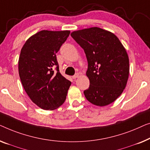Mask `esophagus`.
Masks as SVG:
<instances>
[{
    "label": "esophagus",
    "mask_w": 150,
    "mask_h": 150,
    "mask_svg": "<svg viewBox=\"0 0 150 150\" xmlns=\"http://www.w3.org/2000/svg\"><path fill=\"white\" fill-rule=\"evenodd\" d=\"M79 73H76V74L75 75H73V79H76V78H77L78 77H79Z\"/></svg>",
    "instance_id": "34e87169"
}]
</instances>
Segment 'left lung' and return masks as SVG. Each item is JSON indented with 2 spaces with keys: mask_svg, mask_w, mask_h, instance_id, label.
<instances>
[{
  "mask_svg": "<svg viewBox=\"0 0 150 150\" xmlns=\"http://www.w3.org/2000/svg\"><path fill=\"white\" fill-rule=\"evenodd\" d=\"M71 36L83 48L88 60L90 86L83 92L86 99L100 107L114 102L129 75V59L119 39L98 27L74 31Z\"/></svg>",
  "mask_w": 150,
  "mask_h": 150,
  "instance_id": "left-lung-1",
  "label": "left lung"
}]
</instances>
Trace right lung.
<instances>
[{
	"label": "right lung",
	"mask_w": 150,
	"mask_h": 150,
	"mask_svg": "<svg viewBox=\"0 0 150 150\" xmlns=\"http://www.w3.org/2000/svg\"><path fill=\"white\" fill-rule=\"evenodd\" d=\"M69 34V30H41L29 38L21 50V82L31 100L45 110L61 106L71 84L60 74L56 55Z\"/></svg>",
	"instance_id": "obj_1"
}]
</instances>
